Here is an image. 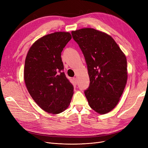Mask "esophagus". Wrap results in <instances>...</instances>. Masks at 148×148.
<instances>
[{
	"instance_id": "obj_1",
	"label": "esophagus",
	"mask_w": 148,
	"mask_h": 148,
	"mask_svg": "<svg viewBox=\"0 0 148 148\" xmlns=\"http://www.w3.org/2000/svg\"><path fill=\"white\" fill-rule=\"evenodd\" d=\"M73 80H74V83H75V84H77V78H75V77H74V78H73Z\"/></svg>"
}]
</instances>
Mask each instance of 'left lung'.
I'll return each instance as SVG.
<instances>
[{"label":"left lung","mask_w":148,"mask_h":148,"mask_svg":"<svg viewBox=\"0 0 148 148\" xmlns=\"http://www.w3.org/2000/svg\"><path fill=\"white\" fill-rule=\"evenodd\" d=\"M88 65L90 79L84 91L89 106L99 114L112 111L118 104L127 82L125 54L113 38L93 28L71 32Z\"/></svg>","instance_id":"8db88e82"}]
</instances>
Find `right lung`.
<instances>
[{
	"mask_svg": "<svg viewBox=\"0 0 148 148\" xmlns=\"http://www.w3.org/2000/svg\"><path fill=\"white\" fill-rule=\"evenodd\" d=\"M72 36L56 32L37 40L25 59L24 79L30 96L45 112L53 114L65 111L74 94L73 84L64 73L61 52Z\"/></svg>",
	"mask_w": 148,
	"mask_h": 148,
	"instance_id": "1",
	"label": "right lung"
}]
</instances>
